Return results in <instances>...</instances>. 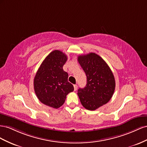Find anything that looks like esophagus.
I'll use <instances>...</instances> for the list:
<instances>
[{
	"label": "esophagus",
	"instance_id": "34e87169",
	"mask_svg": "<svg viewBox=\"0 0 147 147\" xmlns=\"http://www.w3.org/2000/svg\"><path fill=\"white\" fill-rule=\"evenodd\" d=\"M77 89H78V86H77V84H74V90L76 91V90H77Z\"/></svg>",
	"mask_w": 147,
	"mask_h": 147
}]
</instances>
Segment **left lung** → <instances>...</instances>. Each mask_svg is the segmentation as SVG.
Wrapping results in <instances>:
<instances>
[{
  "label": "left lung",
  "instance_id": "8db88e82",
  "mask_svg": "<svg viewBox=\"0 0 147 147\" xmlns=\"http://www.w3.org/2000/svg\"><path fill=\"white\" fill-rule=\"evenodd\" d=\"M78 61L87 76V84L79 88L78 95L84 107L95 110L110 101L114 94V75L103 58L95 53L79 55Z\"/></svg>",
  "mask_w": 147,
  "mask_h": 147
}]
</instances>
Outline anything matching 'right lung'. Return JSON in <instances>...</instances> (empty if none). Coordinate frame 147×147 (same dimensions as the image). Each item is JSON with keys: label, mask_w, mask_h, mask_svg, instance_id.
<instances>
[{"label": "right lung", "mask_w": 147, "mask_h": 147, "mask_svg": "<svg viewBox=\"0 0 147 147\" xmlns=\"http://www.w3.org/2000/svg\"><path fill=\"white\" fill-rule=\"evenodd\" d=\"M67 56L53 50L46 57L34 79V89L39 101L45 105L58 108L65 103L66 95L74 90L68 81V74L63 69Z\"/></svg>", "instance_id": "add662e5"}]
</instances>
